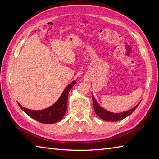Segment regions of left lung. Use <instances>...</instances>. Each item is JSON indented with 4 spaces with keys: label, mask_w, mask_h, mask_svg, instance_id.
I'll list each match as a JSON object with an SVG mask.
<instances>
[{
    "label": "left lung",
    "mask_w": 159,
    "mask_h": 159,
    "mask_svg": "<svg viewBox=\"0 0 159 159\" xmlns=\"http://www.w3.org/2000/svg\"><path fill=\"white\" fill-rule=\"evenodd\" d=\"M93 98V107H94V111L97 116L99 117L101 119H102L105 121H118L120 120H121L124 119L125 117H128L129 116L131 113L135 110V109L138 107V105H139L140 103L138 105H136L134 108L129 109V111H125L123 113H111L107 110H105L103 108L100 107L99 104L97 103V101L95 99V97L92 95Z\"/></svg>",
    "instance_id": "1"
}]
</instances>
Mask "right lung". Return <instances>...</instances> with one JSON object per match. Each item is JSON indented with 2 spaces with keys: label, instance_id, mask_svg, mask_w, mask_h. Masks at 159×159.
Segmentation results:
<instances>
[{
  "label": "right lung",
  "instance_id": "right-lung-1",
  "mask_svg": "<svg viewBox=\"0 0 159 159\" xmlns=\"http://www.w3.org/2000/svg\"><path fill=\"white\" fill-rule=\"evenodd\" d=\"M76 81H73L69 84L62 93L58 100L47 109L39 111H34L22 107L19 104L22 110L31 118L42 124H54L56 123L62 118L67 110V99L69 91L76 84Z\"/></svg>",
  "mask_w": 159,
  "mask_h": 159
}]
</instances>
